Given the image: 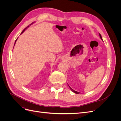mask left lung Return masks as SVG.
I'll return each mask as SVG.
<instances>
[{"label":"left lung","mask_w":121,"mask_h":121,"mask_svg":"<svg viewBox=\"0 0 121 121\" xmlns=\"http://www.w3.org/2000/svg\"><path fill=\"white\" fill-rule=\"evenodd\" d=\"M99 36H100V38H101V39L102 40V37H101V35H100V34H99ZM69 88H70V89H71V90L73 91V92H74L75 93H76V94H79V93H80V92H77V91H75L74 90H73V89H72L71 88L69 87Z\"/></svg>","instance_id":"8db88e82"}]
</instances>
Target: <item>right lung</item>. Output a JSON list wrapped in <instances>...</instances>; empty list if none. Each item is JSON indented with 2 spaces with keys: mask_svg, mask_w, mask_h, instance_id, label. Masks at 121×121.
Segmentation results:
<instances>
[{
  "mask_svg": "<svg viewBox=\"0 0 121 121\" xmlns=\"http://www.w3.org/2000/svg\"><path fill=\"white\" fill-rule=\"evenodd\" d=\"M28 27H29V26H28ZM26 29H27V28H25V29H24V30H23V32L21 33V34H22V33H23V32H24V31H25V30H26ZM17 39H16V41H15V43H16V41H17ZM15 43H14V44H15Z\"/></svg>",
  "mask_w": 121,
  "mask_h": 121,
  "instance_id": "add662e5",
  "label": "right lung"
}]
</instances>
